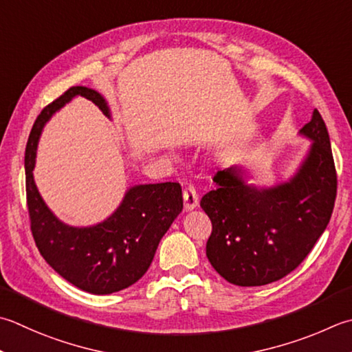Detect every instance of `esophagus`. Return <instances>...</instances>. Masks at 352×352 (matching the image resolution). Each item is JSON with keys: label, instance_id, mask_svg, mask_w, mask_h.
I'll return each mask as SVG.
<instances>
[{"label": "esophagus", "instance_id": "1", "mask_svg": "<svg viewBox=\"0 0 352 352\" xmlns=\"http://www.w3.org/2000/svg\"><path fill=\"white\" fill-rule=\"evenodd\" d=\"M183 201H184V210L186 212L194 210L198 206L197 192H195L194 188H192V186H188V188L183 190Z\"/></svg>", "mask_w": 352, "mask_h": 352}]
</instances>
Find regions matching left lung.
Wrapping results in <instances>:
<instances>
[{"mask_svg":"<svg viewBox=\"0 0 352 352\" xmlns=\"http://www.w3.org/2000/svg\"><path fill=\"white\" fill-rule=\"evenodd\" d=\"M311 143L285 182L249 183L253 174L233 164L213 178L201 199L212 221L206 256L218 274L239 287H259L293 272L311 252L331 218L337 178L329 135L318 109L299 131Z\"/></svg>","mask_w":352,"mask_h":352,"instance_id":"1","label":"left lung"}]
</instances>
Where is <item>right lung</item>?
<instances>
[{
    "label": "right lung",
    "mask_w": 352,
    "mask_h": 352,
    "mask_svg": "<svg viewBox=\"0 0 352 352\" xmlns=\"http://www.w3.org/2000/svg\"><path fill=\"white\" fill-rule=\"evenodd\" d=\"M85 98L111 119L107 99L88 87H73L43 109L25 148V188L32 233L39 253L54 272L91 294H111L135 284L153 263L158 243L183 210L178 183L134 184L117 209L91 226H70L41 197L33 169L47 122L74 98Z\"/></svg>",
    "instance_id": "1"
}]
</instances>
